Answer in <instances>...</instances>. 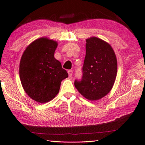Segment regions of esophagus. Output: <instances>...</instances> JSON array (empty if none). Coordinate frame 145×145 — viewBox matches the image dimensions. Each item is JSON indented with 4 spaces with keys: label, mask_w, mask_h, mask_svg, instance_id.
Masks as SVG:
<instances>
[{
    "label": "esophagus",
    "mask_w": 145,
    "mask_h": 145,
    "mask_svg": "<svg viewBox=\"0 0 145 145\" xmlns=\"http://www.w3.org/2000/svg\"><path fill=\"white\" fill-rule=\"evenodd\" d=\"M67 72H68V74H69V78H71V77H72V73H73V71H72V70H69L68 71H67Z\"/></svg>",
    "instance_id": "esophagus-1"
}]
</instances>
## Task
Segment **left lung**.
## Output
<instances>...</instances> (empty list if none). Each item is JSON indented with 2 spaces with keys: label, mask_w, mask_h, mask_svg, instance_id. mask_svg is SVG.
<instances>
[{
  "label": "left lung",
  "mask_w": 145,
  "mask_h": 145,
  "mask_svg": "<svg viewBox=\"0 0 145 145\" xmlns=\"http://www.w3.org/2000/svg\"><path fill=\"white\" fill-rule=\"evenodd\" d=\"M82 70L81 80H75L74 86L85 98L96 101L110 93L117 74L116 57L110 44L96 37L86 39Z\"/></svg>",
  "instance_id": "1"
}]
</instances>
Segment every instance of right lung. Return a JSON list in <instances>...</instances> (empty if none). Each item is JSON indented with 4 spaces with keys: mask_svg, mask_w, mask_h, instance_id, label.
<instances>
[{
    "mask_svg": "<svg viewBox=\"0 0 145 145\" xmlns=\"http://www.w3.org/2000/svg\"><path fill=\"white\" fill-rule=\"evenodd\" d=\"M55 40L41 37L26 48L21 57L19 76L27 95L39 103L49 102L59 91L61 82L68 74L54 57Z\"/></svg>",
    "mask_w": 145,
    "mask_h": 145,
    "instance_id": "right-lung-1",
    "label": "right lung"
}]
</instances>
